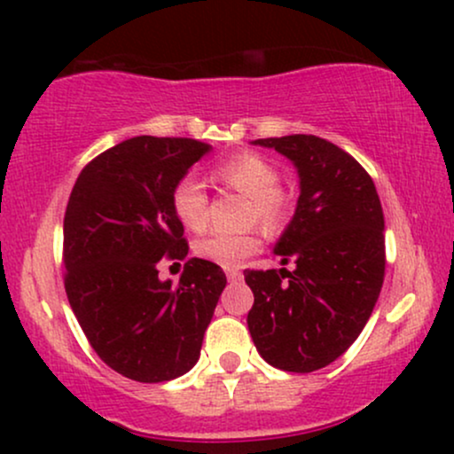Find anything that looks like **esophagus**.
<instances>
[{"label": "esophagus", "instance_id": "1", "mask_svg": "<svg viewBox=\"0 0 454 454\" xmlns=\"http://www.w3.org/2000/svg\"><path fill=\"white\" fill-rule=\"evenodd\" d=\"M226 278L228 281H241L243 273L239 269H226Z\"/></svg>", "mask_w": 454, "mask_h": 454}]
</instances>
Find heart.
Segmentation results:
<instances>
[{
  "label": "heart",
  "instance_id": "obj_1",
  "mask_svg": "<svg viewBox=\"0 0 454 454\" xmlns=\"http://www.w3.org/2000/svg\"><path fill=\"white\" fill-rule=\"evenodd\" d=\"M213 176L222 185L249 198L252 202L247 209L249 222L256 220L269 232L281 231L284 223L288 222L290 194L286 187L279 185V168L269 158L254 153V151H241V153L222 161L213 170ZM170 205H173L176 220L184 223L187 231H205L207 222H209V215H207L209 196L196 176L185 175L176 181L173 194H170ZM258 232L245 231L209 234V237L200 239L194 249L198 256L213 264L234 267L241 260L252 256L254 252H258Z\"/></svg>",
  "mask_w": 454,
  "mask_h": 454
}]
</instances>
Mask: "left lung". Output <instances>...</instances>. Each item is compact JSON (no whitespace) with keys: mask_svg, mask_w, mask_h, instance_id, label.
I'll list each match as a JSON object with an SVG mask.
<instances>
[{"mask_svg":"<svg viewBox=\"0 0 454 454\" xmlns=\"http://www.w3.org/2000/svg\"><path fill=\"white\" fill-rule=\"evenodd\" d=\"M299 170L293 222L275 245L294 270L245 269L254 293L247 326L273 367L309 373L356 341L382 290L384 213L367 170L350 153L311 134L258 138Z\"/></svg>","mask_w":454,"mask_h":454,"instance_id":"left-lung-1","label":"left lung"}]
</instances>
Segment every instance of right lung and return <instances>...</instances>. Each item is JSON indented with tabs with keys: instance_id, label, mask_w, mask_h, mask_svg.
<instances>
[{
	"instance_id": "obj_1",
	"label": "right lung",
	"mask_w": 454,
	"mask_h": 454,
	"mask_svg": "<svg viewBox=\"0 0 454 454\" xmlns=\"http://www.w3.org/2000/svg\"><path fill=\"white\" fill-rule=\"evenodd\" d=\"M211 145L137 137L93 158L72 187L64 217V286L91 348L137 382H168L194 367L226 288L217 264L190 258L176 284L160 260H184L173 187Z\"/></svg>"
}]
</instances>
